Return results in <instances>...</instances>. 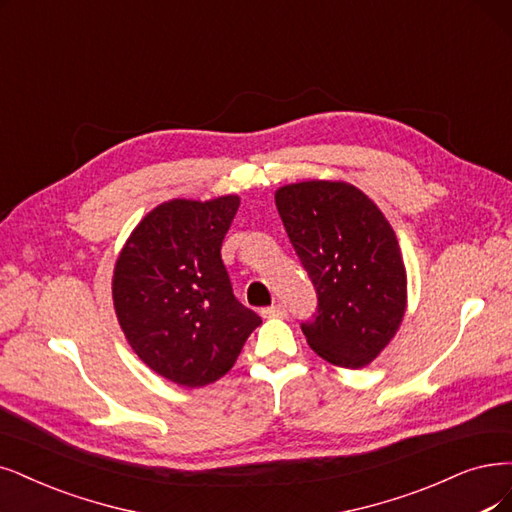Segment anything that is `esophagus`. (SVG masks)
I'll list each match as a JSON object with an SVG mask.
<instances>
[{
    "mask_svg": "<svg viewBox=\"0 0 512 512\" xmlns=\"http://www.w3.org/2000/svg\"><path fill=\"white\" fill-rule=\"evenodd\" d=\"M285 314H287V308L280 306V304L268 306V308L261 310V316H263V318H278V316H285Z\"/></svg>",
    "mask_w": 512,
    "mask_h": 512,
    "instance_id": "1",
    "label": "esophagus"
}]
</instances>
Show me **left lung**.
<instances>
[{
  "label": "left lung",
  "instance_id": "obj_1",
  "mask_svg": "<svg viewBox=\"0 0 512 512\" xmlns=\"http://www.w3.org/2000/svg\"><path fill=\"white\" fill-rule=\"evenodd\" d=\"M276 206L316 291V314L301 323L325 361L361 369L380 354L407 306L399 242L361 189L339 181L280 187Z\"/></svg>",
  "mask_w": 512,
  "mask_h": 512
}]
</instances>
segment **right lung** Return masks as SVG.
<instances>
[{
  "label": "right lung",
  "mask_w": 512,
  "mask_h": 512,
  "mask_svg": "<svg viewBox=\"0 0 512 512\" xmlns=\"http://www.w3.org/2000/svg\"><path fill=\"white\" fill-rule=\"evenodd\" d=\"M238 196L173 200L130 234L113 272V306L141 361L179 386L230 371L261 318L234 295L221 244Z\"/></svg>",
  "instance_id": "add662e5"
}]
</instances>
